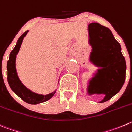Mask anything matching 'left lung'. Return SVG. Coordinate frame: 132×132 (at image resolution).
<instances>
[{
    "label": "left lung",
    "instance_id": "8db88e82",
    "mask_svg": "<svg viewBox=\"0 0 132 132\" xmlns=\"http://www.w3.org/2000/svg\"><path fill=\"white\" fill-rule=\"evenodd\" d=\"M88 31L89 43L92 46L91 59L95 63L92 57L95 55L101 61L98 65L103 68L98 70L95 79H98L99 84L97 93L105 94V97L100 102L104 103L118 93L123 86L126 77V62L121 45L110 29L93 22L88 25Z\"/></svg>",
    "mask_w": 132,
    "mask_h": 132
}]
</instances>
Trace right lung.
Returning <instances> with one entry per match:
<instances>
[{"instance_id":"obj_1","label":"right lung","mask_w":132,"mask_h":132,"mask_svg":"<svg viewBox=\"0 0 132 132\" xmlns=\"http://www.w3.org/2000/svg\"><path fill=\"white\" fill-rule=\"evenodd\" d=\"M28 32V31H25L19 38L16 46L10 53V58H9L7 63V82H8V84L11 89L24 101L28 103V104H37L47 101L49 99H50L54 95L56 91L50 93V94L46 95L37 94V93L32 92L29 89H27L23 85V84L20 82L19 77H18L16 67H15L16 56L19 52V49H20L23 39L26 36Z\"/></svg>"}]
</instances>
